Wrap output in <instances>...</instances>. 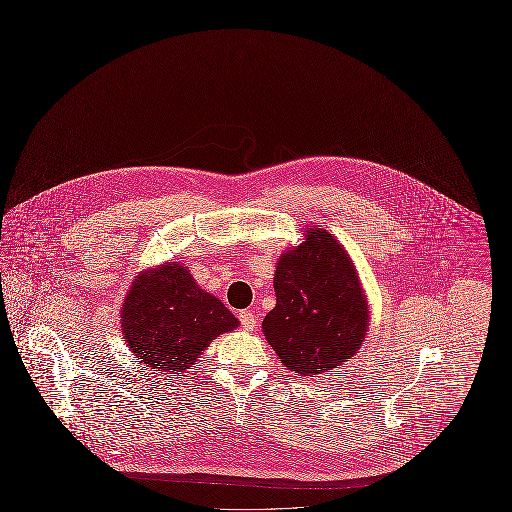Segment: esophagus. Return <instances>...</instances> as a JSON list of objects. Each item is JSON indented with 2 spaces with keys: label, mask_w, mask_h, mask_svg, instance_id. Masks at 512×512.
Here are the masks:
<instances>
[{
  "label": "esophagus",
  "mask_w": 512,
  "mask_h": 512,
  "mask_svg": "<svg viewBox=\"0 0 512 512\" xmlns=\"http://www.w3.org/2000/svg\"><path fill=\"white\" fill-rule=\"evenodd\" d=\"M238 318H240V322H242L245 330H253L257 326V317H255L253 311H242Z\"/></svg>",
  "instance_id": "1"
}]
</instances>
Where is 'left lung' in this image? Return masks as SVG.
Masks as SVG:
<instances>
[{"label":"left lung","instance_id":"8db88e82","mask_svg":"<svg viewBox=\"0 0 512 512\" xmlns=\"http://www.w3.org/2000/svg\"><path fill=\"white\" fill-rule=\"evenodd\" d=\"M276 307L263 332L282 363L303 376L351 359L368 326L365 295L351 259L326 230L286 251L274 274Z\"/></svg>","mask_w":512,"mask_h":512}]
</instances>
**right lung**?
<instances>
[{"label": "right lung", "mask_w": 512, "mask_h": 512, "mask_svg": "<svg viewBox=\"0 0 512 512\" xmlns=\"http://www.w3.org/2000/svg\"><path fill=\"white\" fill-rule=\"evenodd\" d=\"M122 334L144 365L180 374L222 332L238 326L217 297L199 290L188 268L163 267L140 276L122 305Z\"/></svg>", "instance_id": "add662e5"}]
</instances>
